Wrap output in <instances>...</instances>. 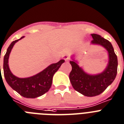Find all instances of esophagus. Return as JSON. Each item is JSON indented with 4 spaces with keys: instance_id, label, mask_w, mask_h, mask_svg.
Here are the masks:
<instances>
[{
    "instance_id": "obj_1",
    "label": "esophagus",
    "mask_w": 124,
    "mask_h": 124,
    "mask_svg": "<svg viewBox=\"0 0 124 124\" xmlns=\"http://www.w3.org/2000/svg\"><path fill=\"white\" fill-rule=\"evenodd\" d=\"M63 58L64 59L65 61H68V60H70V58L69 56H68V54H64L63 56Z\"/></svg>"
}]
</instances>
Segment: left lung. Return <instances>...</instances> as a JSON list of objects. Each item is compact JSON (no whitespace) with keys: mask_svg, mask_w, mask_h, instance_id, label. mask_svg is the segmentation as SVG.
Here are the masks:
<instances>
[{"mask_svg":"<svg viewBox=\"0 0 124 124\" xmlns=\"http://www.w3.org/2000/svg\"><path fill=\"white\" fill-rule=\"evenodd\" d=\"M93 41L91 44L98 45L106 49L108 61L103 71L90 74L80 66L75 55L71 56L70 63L72 70L70 73V80L76 91L86 97H95L103 92L115 80L117 73L118 61L110 42L97 34H92Z\"/></svg>","mask_w":124,"mask_h":124,"instance_id":"1","label":"left lung"}]
</instances>
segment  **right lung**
Returning a JSON list of instances; mask_svg holds the SVG:
<instances>
[{
  "label": "right lung",
  "instance_id": "add662e5",
  "mask_svg": "<svg viewBox=\"0 0 124 124\" xmlns=\"http://www.w3.org/2000/svg\"><path fill=\"white\" fill-rule=\"evenodd\" d=\"M24 38V36L21 37L19 39L13 41L7 48L4 58L3 70L4 77L9 86L21 96L25 98H35L44 95L49 91L51 86L54 75L64 63V60H61L58 63L51 64L41 72L31 77L19 78L15 76L9 68V56L14 44Z\"/></svg>",
  "mask_w": 124,
  "mask_h": 124
}]
</instances>
